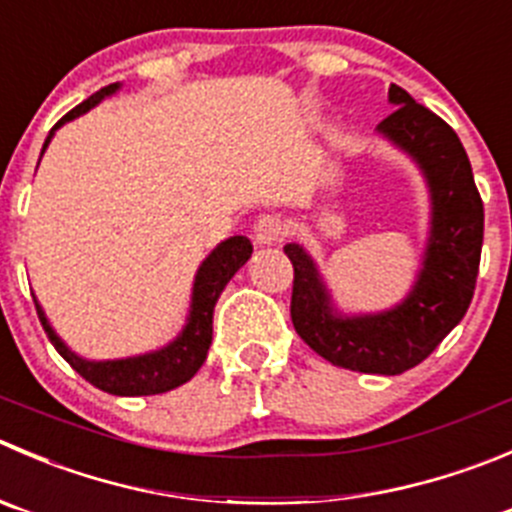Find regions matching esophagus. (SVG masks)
Segmentation results:
<instances>
[{"label":"esophagus","instance_id":"esophagus-1","mask_svg":"<svg viewBox=\"0 0 512 512\" xmlns=\"http://www.w3.org/2000/svg\"><path fill=\"white\" fill-rule=\"evenodd\" d=\"M252 232H255L257 245H272V242H280L285 237V222L277 215H262Z\"/></svg>","mask_w":512,"mask_h":512}]
</instances>
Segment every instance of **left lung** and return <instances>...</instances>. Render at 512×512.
Instances as JSON below:
<instances>
[{
  "mask_svg": "<svg viewBox=\"0 0 512 512\" xmlns=\"http://www.w3.org/2000/svg\"><path fill=\"white\" fill-rule=\"evenodd\" d=\"M393 114L377 132L408 152L430 187V237L413 290L372 315H340L305 247L285 245L295 267L290 315L297 335L327 362L372 375L420 365L468 312L483 250V200L470 160L448 122L390 84Z\"/></svg>",
  "mask_w": 512,
  "mask_h": 512,
  "instance_id": "obj_1",
  "label": "left lung"
}]
</instances>
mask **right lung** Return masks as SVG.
<instances>
[{
	"mask_svg": "<svg viewBox=\"0 0 512 512\" xmlns=\"http://www.w3.org/2000/svg\"><path fill=\"white\" fill-rule=\"evenodd\" d=\"M119 89V84H107L99 92H94L92 97L84 99L82 104L72 109V112L64 114L57 124L52 127L49 137L44 140L42 155L47 150V145L52 142L54 130H59L64 122L79 117V114L89 112L94 104L102 102L104 97L114 94ZM252 255V242L247 237L235 235L230 240L220 242L215 250L207 255V260L202 262L200 270L195 275V285H192V302H190V315H187L185 327H182L180 335L170 342L167 347L155 352H147V355L137 357H124V360H84V357L74 355L62 340H59L57 332L49 325L47 315L37 305L39 322H42L44 332H47L49 342L54 345V350L79 372L87 382H92L94 388L104 390L109 395H124V398H135V395H160L167 390H175L180 385H185L187 380L195 377V372L200 370L202 362H205L207 350L212 345V312H215L217 297L222 295L227 282L232 280L237 270L250 260Z\"/></svg>",
	"mask_w": 512,
	"mask_h": 512,
	"instance_id": "right-lung-1",
	"label": "right lung"
}]
</instances>
